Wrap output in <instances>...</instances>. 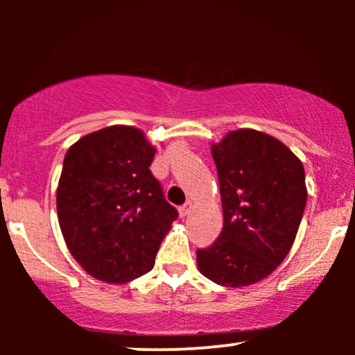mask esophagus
Here are the masks:
<instances>
[{
  "mask_svg": "<svg viewBox=\"0 0 355 355\" xmlns=\"http://www.w3.org/2000/svg\"><path fill=\"white\" fill-rule=\"evenodd\" d=\"M178 211H180V217H187V215H189L191 211V203L187 202L185 205H182L180 209H178Z\"/></svg>",
  "mask_w": 355,
  "mask_h": 355,
  "instance_id": "34e87169",
  "label": "esophagus"
}]
</instances>
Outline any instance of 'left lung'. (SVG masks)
I'll use <instances>...</instances> for the list:
<instances>
[{"mask_svg":"<svg viewBox=\"0 0 355 355\" xmlns=\"http://www.w3.org/2000/svg\"><path fill=\"white\" fill-rule=\"evenodd\" d=\"M223 229L197 266L211 282L245 287L282 263L302 220L307 189L302 162L282 141L252 128L211 145Z\"/></svg>","mask_w":355,"mask_h":355,"instance_id":"obj_1","label":"left lung"}]
</instances>
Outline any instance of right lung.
Wrapping results in <instances>:
<instances>
[{
    "label": "right lung",
    "mask_w": 355,
    "mask_h": 355,
    "mask_svg": "<svg viewBox=\"0 0 355 355\" xmlns=\"http://www.w3.org/2000/svg\"><path fill=\"white\" fill-rule=\"evenodd\" d=\"M155 148L133 126H107L70 146L56 190L64 242L89 275L125 284L150 272L178 217L150 172Z\"/></svg>",
    "instance_id": "right-lung-1"
}]
</instances>
